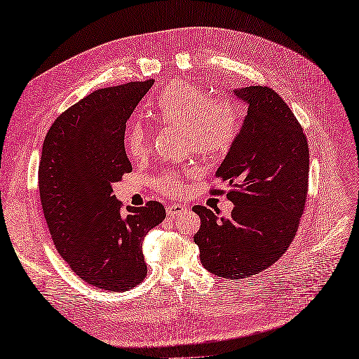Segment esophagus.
<instances>
[{
	"instance_id": "esophagus-1",
	"label": "esophagus",
	"mask_w": 359,
	"mask_h": 359,
	"mask_svg": "<svg viewBox=\"0 0 359 359\" xmlns=\"http://www.w3.org/2000/svg\"><path fill=\"white\" fill-rule=\"evenodd\" d=\"M187 211V206L186 205H181V203H175V205H168L166 206V212L169 215H180L182 212Z\"/></svg>"
}]
</instances>
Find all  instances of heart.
Wrapping results in <instances>:
<instances>
[{
    "label": "heart",
    "instance_id": "1",
    "mask_svg": "<svg viewBox=\"0 0 359 359\" xmlns=\"http://www.w3.org/2000/svg\"><path fill=\"white\" fill-rule=\"evenodd\" d=\"M156 115L165 124L186 128V142L202 156L223 154L240 132L241 112L227 95L210 97L190 83L173 82L156 103ZM148 133L144 126L133 124L126 135V148L132 157H142L148 151ZM190 172H166L157 180V189L177 196L184 190L182 180Z\"/></svg>",
    "mask_w": 359,
    "mask_h": 359
}]
</instances>
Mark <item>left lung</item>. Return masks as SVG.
Instances as JSON below:
<instances>
[{
    "instance_id": "left-lung-1",
    "label": "left lung",
    "mask_w": 359,
    "mask_h": 359,
    "mask_svg": "<svg viewBox=\"0 0 359 359\" xmlns=\"http://www.w3.org/2000/svg\"><path fill=\"white\" fill-rule=\"evenodd\" d=\"M232 93L248 109L215 177L229 187L226 196L235 206L227 219L193 206L201 217L193 241L210 273L240 280L273 265L295 238L307 199L309 144L274 90L257 85Z\"/></svg>"
}]
</instances>
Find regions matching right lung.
<instances>
[{"label":"right lung","instance_id":"1","mask_svg":"<svg viewBox=\"0 0 359 359\" xmlns=\"http://www.w3.org/2000/svg\"><path fill=\"white\" fill-rule=\"evenodd\" d=\"M153 83L93 91L53 121L41 148L39 190L53 244L76 276L103 290L145 278L142 241L166 217L156 201L124 208L112 190L132 172L126 123Z\"/></svg>","mask_w":359,"mask_h":359}]
</instances>
